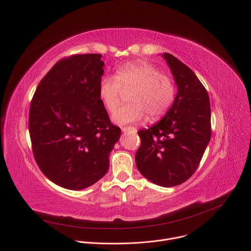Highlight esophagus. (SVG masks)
I'll return each mask as SVG.
<instances>
[{
	"mask_svg": "<svg viewBox=\"0 0 251 251\" xmlns=\"http://www.w3.org/2000/svg\"><path fill=\"white\" fill-rule=\"evenodd\" d=\"M122 132H124V133H127V132H133V133H135V132H137V130H136V128H134V127H123V128H122Z\"/></svg>",
	"mask_w": 251,
	"mask_h": 251,
	"instance_id": "34e87169",
	"label": "esophagus"
}]
</instances>
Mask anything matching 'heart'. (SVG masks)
<instances>
[{
    "mask_svg": "<svg viewBox=\"0 0 251 251\" xmlns=\"http://www.w3.org/2000/svg\"><path fill=\"white\" fill-rule=\"evenodd\" d=\"M123 90L129 91L131 103L121 106L112 115L118 125L138 123L147 118L155 121L171 108L176 96L173 79L146 60L128 62L99 81L98 95L106 109L112 112L121 101Z\"/></svg>",
    "mask_w": 251,
    "mask_h": 251,
    "instance_id": "obj_1",
    "label": "heart"
}]
</instances>
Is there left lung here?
<instances>
[{
    "label": "left lung",
    "mask_w": 251,
    "mask_h": 251,
    "mask_svg": "<svg viewBox=\"0 0 251 251\" xmlns=\"http://www.w3.org/2000/svg\"><path fill=\"white\" fill-rule=\"evenodd\" d=\"M176 85L169 111L154 126L140 130L141 146L135 157L139 172L153 184L175 187L196 172L210 140L208 94L194 71L165 52Z\"/></svg>",
    "instance_id": "8db88e82"
}]
</instances>
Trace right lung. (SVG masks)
I'll return each instance as SVG.
<instances>
[{
    "label": "right lung",
    "mask_w": 251,
    "mask_h": 251,
    "mask_svg": "<svg viewBox=\"0 0 251 251\" xmlns=\"http://www.w3.org/2000/svg\"><path fill=\"white\" fill-rule=\"evenodd\" d=\"M101 56L76 54L57 61L31 99L28 130L35 162L67 190H83L100 180L121 135L98 95Z\"/></svg>",
    "instance_id": "add662e5"
}]
</instances>
